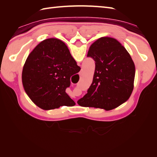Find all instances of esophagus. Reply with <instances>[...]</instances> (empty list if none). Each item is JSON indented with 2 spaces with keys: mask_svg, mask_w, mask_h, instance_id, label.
Instances as JSON below:
<instances>
[{
  "mask_svg": "<svg viewBox=\"0 0 157 157\" xmlns=\"http://www.w3.org/2000/svg\"><path fill=\"white\" fill-rule=\"evenodd\" d=\"M79 75H80V76H82V71H80V72L79 73ZM76 103H77V102H76Z\"/></svg>",
  "mask_w": 157,
  "mask_h": 157,
  "instance_id": "1",
  "label": "esophagus"
}]
</instances>
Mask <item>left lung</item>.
<instances>
[{
    "instance_id": "obj_1",
    "label": "left lung",
    "mask_w": 157,
    "mask_h": 157,
    "mask_svg": "<svg viewBox=\"0 0 157 157\" xmlns=\"http://www.w3.org/2000/svg\"><path fill=\"white\" fill-rule=\"evenodd\" d=\"M87 57L95 61L96 67L92 83L78 105L109 111L126 101L134 89L136 70L124 47L113 38L101 37L90 46Z\"/></svg>"
}]
</instances>
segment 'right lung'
Returning <instances> with one entry per match:
<instances>
[{"label":"right lung","instance_id":"add662e5","mask_svg":"<svg viewBox=\"0 0 157 157\" xmlns=\"http://www.w3.org/2000/svg\"><path fill=\"white\" fill-rule=\"evenodd\" d=\"M80 67L63 42L50 38L38 44L29 54L22 71V83L33 102L44 110L73 106L65 90L70 78Z\"/></svg>","mask_w":157,"mask_h":157}]
</instances>
